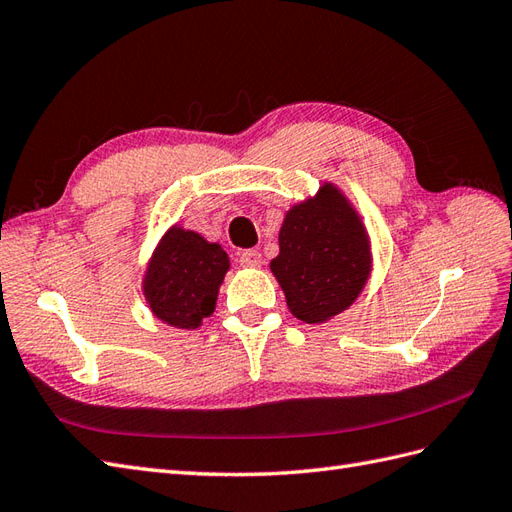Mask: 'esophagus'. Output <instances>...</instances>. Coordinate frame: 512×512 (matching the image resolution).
<instances>
[{"label": "esophagus", "instance_id": "obj_1", "mask_svg": "<svg viewBox=\"0 0 512 512\" xmlns=\"http://www.w3.org/2000/svg\"><path fill=\"white\" fill-rule=\"evenodd\" d=\"M240 264L244 268H259L261 266V255L255 248H246V251L240 253Z\"/></svg>", "mask_w": 512, "mask_h": 512}]
</instances>
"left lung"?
<instances>
[{
    "mask_svg": "<svg viewBox=\"0 0 512 512\" xmlns=\"http://www.w3.org/2000/svg\"><path fill=\"white\" fill-rule=\"evenodd\" d=\"M372 264L363 218L335 183L324 181L316 194L285 212L270 270L292 316L324 324L361 296Z\"/></svg>",
    "mask_w": 512,
    "mask_h": 512,
    "instance_id": "1",
    "label": "left lung"
}]
</instances>
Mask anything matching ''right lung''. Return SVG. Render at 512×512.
<instances>
[{"instance_id":"1","label":"right lung","mask_w":512,"mask_h":512,"mask_svg":"<svg viewBox=\"0 0 512 512\" xmlns=\"http://www.w3.org/2000/svg\"><path fill=\"white\" fill-rule=\"evenodd\" d=\"M229 268L225 248L175 222L153 248L140 290L157 320L192 331L214 313Z\"/></svg>"}]
</instances>
